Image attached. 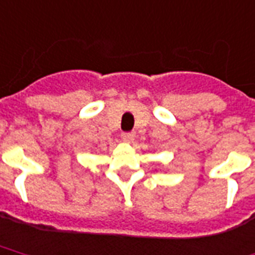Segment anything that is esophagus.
<instances>
[{
  "mask_svg": "<svg viewBox=\"0 0 255 255\" xmlns=\"http://www.w3.org/2000/svg\"><path fill=\"white\" fill-rule=\"evenodd\" d=\"M133 137H135V132H124L123 133V139L126 141L133 140Z\"/></svg>",
  "mask_w": 255,
  "mask_h": 255,
  "instance_id": "1",
  "label": "esophagus"
}]
</instances>
